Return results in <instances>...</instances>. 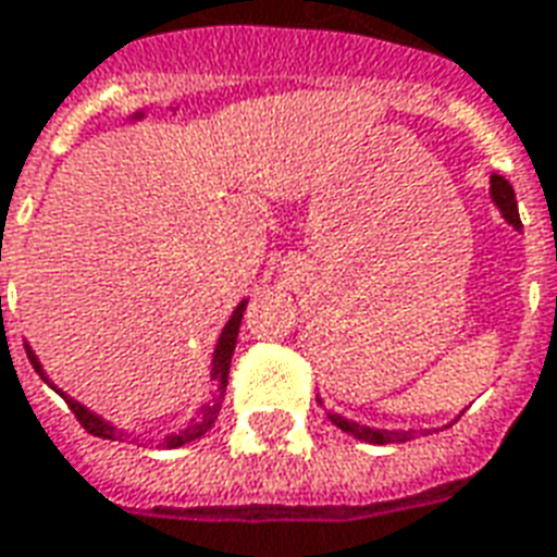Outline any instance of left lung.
<instances>
[{
	"label": "left lung",
	"instance_id": "1",
	"mask_svg": "<svg viewBox=\"0 0 557 557\" xmlns=\"http://www.w3.org/2000/svg\"><path fill=\"white\" fill-rule=\"evenodd\" d=\"M490 196L492 202L498 206L502 211V218L513 226V230H522V220H519V208H516V194L510 184L504 182L502 175H492L490 178ZM322 403V399H319ZM327 418L337 423L339 430L355 435L358 442L367 444H399V442H411L414 438V432L418 430H373V426H363L358 420H346L343 414H327ZM432 430H420V435H430Z\"/></svg>",
	"mask_w": 557,
	"mask_h": 557
}]
</instances>
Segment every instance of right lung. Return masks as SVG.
Instances as JSON below:
<instances>
[{"instance_id": "add662e5", "label": "right lung", "mask_w": 557, "mask_h": 557, "mask_svg": "<svg viewBox=\"0 0 557 557\" xmlns=\"http://www.w3.org/2000/svg\"><path fill=\"white\" fill-rule=\"evenodd\" d=\"M244 310H247V301H242L235 310H232L230 322H226V327L220 331V339L218 346H214V358H211V382H214V397L208 399L206 406H199V411H196L194 418L187 420V426L178 432H172V435H163V447H182V444L194 442V438H199V435H206L211 426H214V420H218L220 409H223V394H226V382H230V363H232V351H235V339H238V327H242V315ZM26 355H29L32 367H35V373L41 375L47 385L53 387L59 397H65V403L71 406V411H74V418L83 423V430L91 432V435H98V438H110V442H125L127 432L125 430H115L110 420H103L101 414H95V411H89L86 406H79L77 399L67 397L65 391H59V387L47 379V373H44L41 361H38V355L29 349V343H26Z\"/></svg>"}]
</instances>
